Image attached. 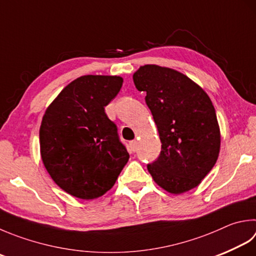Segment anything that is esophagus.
Instances as JSON below:
<instances>
[{"label":"esophagus","instance_id":"esophagus-1","mask_svg":"<svg viewBox=\"0 0 256 256\" xmlns=\"http://www.w3.org/2000/svg\"><path fill=\"white\" fill-rule=\"evenodd\" d=\"M137 142L136 140H132L130 142V149H132V152H136L137 150Z\"/></svg>","mask_w":256,"mask_h":256}]
</instances>
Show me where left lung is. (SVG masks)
<instances>
[{"label": "left lung", "instance_id": "left-lung-1", "mask_svg": "<svg viewBox=\"0 0 256 256\" xmlns=\"http://www.w3.org/2000/svg\"><path fill=\"white\" fill-rule=\"evenodd\" d=\"M132 79L146 92L162 142L158 158L147 165L154 180L172 194L198 186L214 167L220 147L210 97L188 76L165 66H142Z\"/></svg>", "mask_w": 256, "mask_h": 256}]
</instances>
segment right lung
<instances>
[{
	"label": "right lung",
	"mask_w": 256,
	"mask_h": 256,
	"mask_svg": "<svg viewBox=\"0 0 256 256\" xmlns=\"http://www.w3.org/2000/svg\"><path fill=\"white\" fill-rule=\"evenodd\" d=\"M122 78L82 76L48 107L40 127L42 162L56 184L81 200L112 188L129 154L104 107L118 94Z\"/></svg>",
	"instance_id": "1"
}]
</instances>
